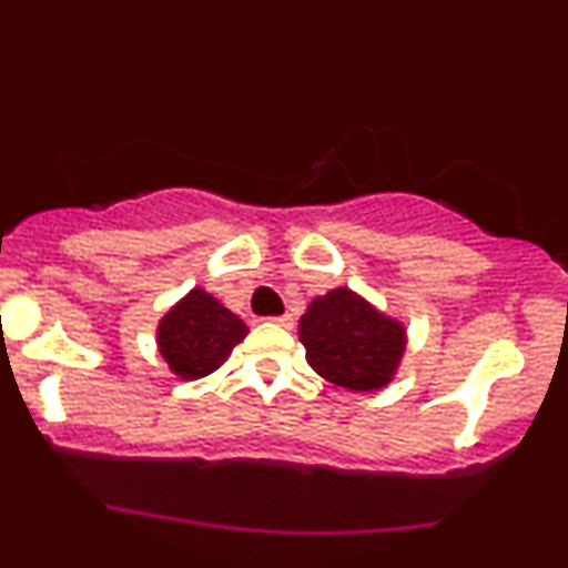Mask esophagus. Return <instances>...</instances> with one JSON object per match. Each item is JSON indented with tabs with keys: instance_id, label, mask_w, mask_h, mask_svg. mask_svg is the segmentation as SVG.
Here are the masks:
<instances>
[{
	"instance_id": "34e87169",
	"label": "esophagus",
	"mask_w": 568,
	"mask_h": 568,
	"mask_svg": "<svg viewBox=\"0 0 568 568\" xmlns=\"http://www.w3.org/2000/svg\"><path fill=\"white\" fill-rule=\"evenodd\" d=\"M270 321L283 325V328H293V317L291 315H277V317H270Z\"/></svg>"
}]
</instances>
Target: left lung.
<instances>
[{"label": "left lung", "mask_w": 568, "mask_h": 568, "mask_svg": "<svg viewBox=\"0 0 568 568\" xmlns=\"http://www.w3.org/2000/svg\"><path fill=\"white\" fill-rule=\"evenodd\" d=\"M306 363L338 387L371 393L393 379L406 331L376 312L366 298L336 288L315 298L298 323Z\"/></svg>", "instance_id": "left-lung-1"}]
</instances>
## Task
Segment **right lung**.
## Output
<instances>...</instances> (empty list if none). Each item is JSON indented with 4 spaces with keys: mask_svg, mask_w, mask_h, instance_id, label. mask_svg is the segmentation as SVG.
<instances>
[{
    "mask_svg": "<svg viewBox=\"0 0 568 568\" xmlns=\"http://www.w3.org/2000/svg\"><path fill=\"white\" fill-rule=\"evenodd\" d=\"M247 325L202 288L189 291L160 321V355L181 379L213 374L230 357Z\"/></svg>",
    "mask_w": 568,
    "mask_h": 568,
    "instance_id": "1",
    "label": "right lung"
}]
</instances>
